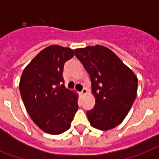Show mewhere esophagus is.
Returning a JSON list of instances; mask_svg holds the SVG:
<instances>
[{"label": "esophagus", "mask_w": 159, "mask_h": 159, "mask_svg": "<svg viewBox=\"0 0 159 159\" xmlns=\"http://www.w3.org/2000/svg\"><path fill=\"white\" fill-rule=\"evenodd\" d=\"M86 93H87V90H86V89H82V91L81 92V95H86Z\"/></svg>", "instance_id": "obj_1"}]
</instances>
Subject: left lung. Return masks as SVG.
<instances>
[{
  "instance_id": "8db88e82",
  "label": "left lung",
  "mask_w": 159,
  "mask_h": 159,
  "mask_svg": "<svg viewBox=\"0 0 159 159\" xmlns=\"http://www.w3.org/2000/svg\"><path fill=\"white\" fill-rule=\"evenodd\" d=\"M91 80L95 106L86 112L93 127L108 130L125 119L137 96L138 78L113 51L102 45L74 49Z\"/></svg>"
}]
</instances>
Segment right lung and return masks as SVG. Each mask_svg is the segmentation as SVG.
<instances>
[{"mask_svg": "<svg viewBox=\"0 0 159 159\" xmlns=\"http://www.w3.org/2000/svg\"><path fill=\"white\" fill-rule=\"evenodd\" d=\"M74 56L70 48L49 45L27 65L20 77L19 89L27 112L49 134L70 129L78 109V93L62 84L64 64Z\"/></svg>", "mask_w": 159, "mask_h": 159, "instance_id": "add662e5", "label": "right lung"}]
</instances>
